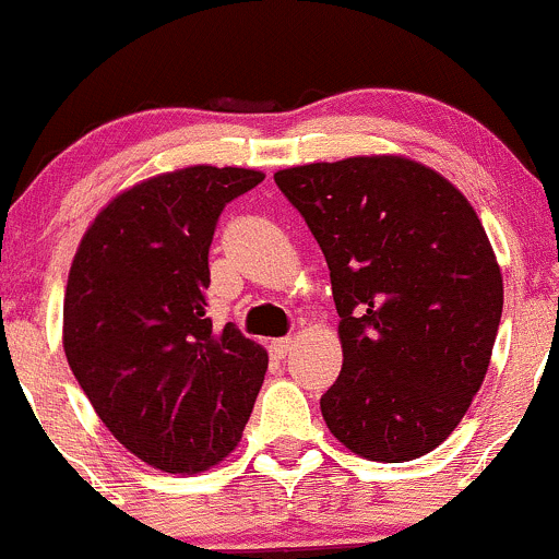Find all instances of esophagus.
I'll return each mask as SVG.
<instances>
[{"label":"esophagus","instance_id":"1","mask_svg":"<svg viewBox=\"0 0 559 559\" xmlns=\"http://www.w3.org/2000/svg\"><path fill=\"white\" fill-rule=\"evenodd\" d=\"M269 349H272V355L274 358H287V355H290V349H293V338H274L272 344H269Z\"/></svg>","mask_w":559,"mask_h":559}]
</instances>
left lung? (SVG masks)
<instances>
[{"instance_id": "1", "label": "left lung", "mask_w": 559, "mask_h": 559, "mask_svg": "<svg viewBox=\"0 0 559 559\" xmlns=\"http://www.w3.org/2000/svg\"><path fill=\"white\" fill-rule=\"evenodd\" d=\"M274 182L318 239L342 318L328 430L379 463L433 452L479 393L503 312L479 215L404 155L290 166Z\"/></svg>"}]
</instances>
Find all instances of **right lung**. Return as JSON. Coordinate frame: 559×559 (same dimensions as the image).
I'll return each mask as SVG.
<instances>
[{
    "label": "right lung",
    "mask_w": 559,
    "mask_h": 559,
    "mask_svg": "<svg viewBox=\"0 0 559 559\" xmlns=\"http://www.w3.org/2000/svg\"><path fill=\"white\" fill-rule=\"evenodd\" d=\"M263 171L195 164L126 188L80 239L64 293V353L109 433L166 474L237 450L269 355L206 318L223 206Z\"/></svg>",
    "instance_id": "add662e5"
}]
</instances>
